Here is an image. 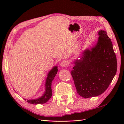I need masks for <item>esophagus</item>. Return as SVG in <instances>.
Segmentation results:
<instances>
[{"label":"esophagus","instance_id":"esophagus-1","mask_svg":"<svg viewBox=\"0 0 124 124\" xmlns=\"http://www.w3.org/2000/svg\"><path fill=\"white\" fill-rule=\"evenodd\" d=\"M60 65L62 67H66L68 65V62L66 60L63 61L62 62H61Z\"/></svg>","mask_w":124,"mask_h":124}]
</instances>
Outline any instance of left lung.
Masks as SVG:
<instances>
[{"mask_svg": "<svg viewBox=\"0 0 124 124\" xmlns=\"http://www.w3.org/2000/svg\"><path fill=\"white\" fill-rule=\"evenodd\" d=\"M98 40L76 59L71 71L77 93L84 98L99 96L106 91L117 69L116 56L107 32H98Z\"/></svg>", "mask_w": 124, "mask_h": 124, "instance_id": "left-lung-1", "label": "left lung"}]
</instances>
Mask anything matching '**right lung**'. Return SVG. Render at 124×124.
Masks as SVG:
<instances>
[{
    "mask_svg": "<svg viewBox=\"0 0 124 124\" xmlns=\"http://www.w3.org/2000/svg\"><path fill=\"white\" fill-rule=\"evenodd\" d=\"M57 67L55 66L49 71L47 74V77L46 79L45 83V91L44 94L41 97L36 99L27 100V102L30 104H44L46 103L51 99L52 95V83L53 80L55 76H56L57 72ZM25 100H27L24 99Z\"/></svg>",
    "mask_w": 124,
    "mask_h": 124,
    "instance_id": "add662e5",
    "label": "right lung"
}]
</instances>
